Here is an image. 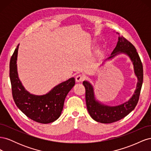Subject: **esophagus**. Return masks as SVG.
<instances>
[{
  "instance_id": "34e87169",
  "label": "esophagus",
  "mask_w": 151,
  "mask_h": 151,
  "mask_svg": "<svg viewBox=\"0 0 151 151\" xmlns=\"http://www.w3.org/2000/svg\"><path fill=\"white\" fill-rule=\"evenodd\" d=\"M84 79V77L82 75H78L76 77V81L77 83H81V82L83 81Z\"/></svg>"
}]
</instances>
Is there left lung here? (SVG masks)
<instances>
[{
  "mask_svg": "<svg viewBox=\"0 0 151 151\" xmlns=\"http://www.w3.org/2000/svg\"><path fill=\"white\" fill-rule=\"evenodd\" d=\"M118 41L109 60L120 53L129 56L133 63L135 74L137 77V84L134 94L128 101L118 106H108L96 100L93 86L89 82L84 81L83 85L86 88V106L90 116L93 120L102 123H111L120 120L133 111L139 99L142 85L143 83V66L135 47L118 33ZM103 65V64H102Z\"/></svg>",
  "mask_w": 151,
  "mask_h": 151,
  "instance_id": "8db88e82",
  "label": "left lung"
}]
</instances>
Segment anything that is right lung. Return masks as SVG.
<instances>
[{"label": "right lung", "mask_w": 151, "mask_h": 151, "mask_svg": "<svg viewBox=\"0 0 151 151\" xmlns=\"http://www.w3.org/2000/svg\"><path fill=\"white\" fill-rule=\"evenodd\" d=\"M19 45L11 58L9 76L14 101L24 114L36 122L49 123L60 117L68 92L75 85V79H69L55 86L47 94L35 95L27 91L20 81L17 69Z\"/></svg>", "instance_id": "obj_1"}]
</instances>
